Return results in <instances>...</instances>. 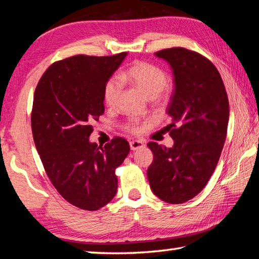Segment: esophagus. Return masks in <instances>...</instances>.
<instances>
[{
  "instance_id": "obj_1",
  "label": "esophagus",
  "mask_w": 259,
  "mask_h": 259,
  "mask_svg": "<svg viewBox=\"0 0 259 259\" xmlns=\"http://www.w3.org/2000/svg\"><path fill=\"white\" fill-rule=\"evenodd\" d=\"M145 146V142L144 140H133V142H130V148L133 151H137L139 148H143Z\"/></svg>"
}]
</instances>
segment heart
<instances>
[{
	"label": "heart",
	"mask_w": 259,
	"mask_h": 259,
	"mask_svg": "<svg viewBox=\"0 0 259 259\" xmlns=\"http://www.w3.org/2000/svg\"><path fill=\"white\" fill-rule=\"evenodd\" d=\"M122 78L130 82L150 99L155 98L166 85V75L163 69L145 61H136L122 73ZM120 93V81L115 77L109 78L104 88L105 104L109 107L114 106L119 99ZM124 129L129 133L138 134L140 131V124L138 121L131 120L124 124Z\"/></svg>",
	"instance_id": "heart-1"
}]
</instances>
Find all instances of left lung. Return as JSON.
Wrapping results in <instances>:
<instances>
[{
	"instance_id": "1",
	"label": "left lung",
	"mask_w": 259,
	"mask_h": 259,
	"mask_svg": "<svg viewBox=\"0 0 259 259\" xmlns=\"http://www.w3.org/2000/svg\"><path fill=\"white\" fill-rule=\"evenodd\" d=\"M155 55L174 72L175 90L166 108L174 146L147 144L154 155L147 177L157 198L179 204L198 195L216 169L229 124V98L221 74L202 55L185 48Z\"/></svg>"
}]
</instances>
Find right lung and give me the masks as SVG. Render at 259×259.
I'll use <instances>...</instances> for the list:
<instances>
[{
  "instance_id": "add662e5",
  "label": "right lung",
  "mask_w": 259,
  "mask_h": 259,
  "mask_svg": "<svg viewBox=\"0 0 259 259\" xmlns=\"http://www.w3.org/2000/svg\"><path fill=\"white\" fill-rule=\"evenodd\" d=\"M128 55H78L56 61L34 93L33 138L48 177L63 198L95 211L116 194L115 169L129 154L124 138L90 143L93 122L105 112L104 88Z\"/></svg>"
}]
</instances>
